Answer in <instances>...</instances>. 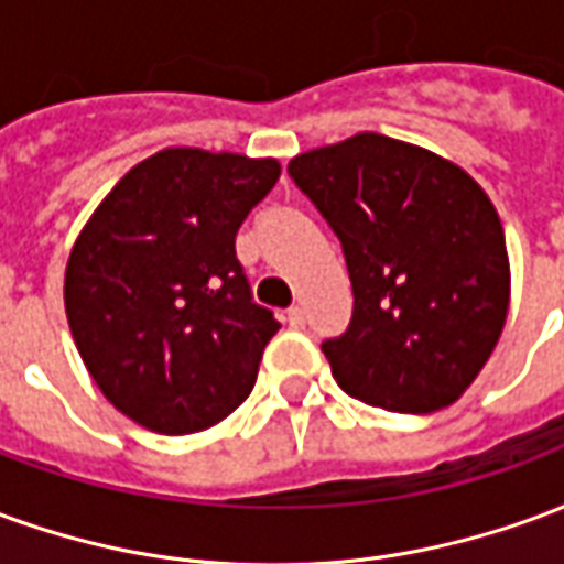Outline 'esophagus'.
<instances>
[{
    "label": "esophagus",
    "mask_w": 564,
    "mask_h": 564,
    "mask_svg": "<svg viewBox=\"0 0 564 564\" xmlns=\"http://www.w3.org/2000/svg\"><path fill=\"white\" fill-rule=\"evenodd\" d=\"M286 323L293 326V329H302L305 326V307L302 305H293L286 311Z\"/></svg>",
    "instance_id": "1"
}]
</instances>
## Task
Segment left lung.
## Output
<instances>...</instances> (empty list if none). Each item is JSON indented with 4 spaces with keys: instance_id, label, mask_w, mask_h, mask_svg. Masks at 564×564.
Returning <instances> with one entry per match:
<instances>
[{
    "instance_id": "8db88e82",
    "label": "left lung",
    "mask_w": 564,
    "mask_h": 564,
    "mask_svg": "<svg viewBox=\"0 0 564 564\" xmlns=\"http://www.w3.org/2000/svg\"><path fill=\"white\" fill-rule=\"evenodd\" d=\"M341 238L354 319L323 341L347 395L392 414L459 399L496 350L510 307L505 229L456 162L380 132L290 160Z\"/></svg>"
}]
</instances>
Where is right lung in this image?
Instances as JSON below:
<instances>
[{"instance_id":"1","label":"right lung","mask_w":564,"mask_h":564,"mask_svg":"<svg viewBox=\"0 0 564 564\" xmlns=\"http://www.w3.org/2000/svg\"><path fill=\"white\" fill-rule=\"evenodd\" d=\"M281 162L165 148L99 202L66 262V317L84 366L120 414L193 435L232 414L281 329L250 299L235 235Z\"/></svg>"}]
</instances>
